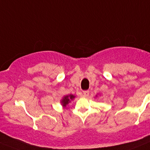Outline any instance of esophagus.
Returning a JSON list of instances; mask_svg holds the SVG:
<instances>
[{"instance_id": "obj_1", "label": "esophagus", "mask_w": 150, "mask_h": 150, "mask_svg": "<svg viewBox=\"0 0 150 150\" xmlns=\"http://www.w3.org/2000/svg\"><path fill=\"white\" fill-rule=\"evenodd\" d=\"M89 91H83V96H85V97H88V96H89Z\"/></svg>"}]
</instances>
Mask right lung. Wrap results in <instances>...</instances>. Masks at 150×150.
Returning <instances> with one entry per match:
<instances>
[{
    "instance_id": "add662e5",
    "label": "right lung",
    "mask_w": 150,
    "mask_h": 150,
    "mask_svg": "<svg viewBox=\"0 0 150 150\" xmlns=\"http://www.w3.org/2000/svg\"><path fill=\"white\" fill-rule=\"evenodd\" d=\"M74 98H75V96L72 95V94L65 96L62 99V100H61V104H62V105L64 108H66L67 105H68L70 102H71Z\"/></svg>"
}]
</instances>
